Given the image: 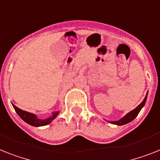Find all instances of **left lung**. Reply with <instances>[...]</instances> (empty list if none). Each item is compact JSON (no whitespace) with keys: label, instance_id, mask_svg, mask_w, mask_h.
Returning a JSON list of instances; mask_svg holds the SVG:
<instances>
[{"label":"left lung","instance_id":"8db88e82","mask_svg":"<svg viewBox=\"0 0 160 160\" xmlns=\"http://www.w3.org/2000/svg\"><path fill=\"white\" fill-rule=\"evenodd\" d=\"M146 98H147V94L145 97L144 100L142 101V102L141 103L138 107H137L135 109L132 110V111H130L129 113L127 114L125 116H123L122 119H120L119 120H118V121H112L111 122V123H114V124H117V125H123V124H126V123H129V122H131L132 120H133V119L138 116V113L140 112V111L142 110V107H144L146 101Z\"/></svg>","mask_w":160,"mask_h":160}]
</instances>
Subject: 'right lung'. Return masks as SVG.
Returning <instances> with one entry per match:
<instances>
[{
  "mask_svg": "<svg viewBox=\"0 0 160 160\" xmlns=\"http://www.w3.org/2000/svg\"><path fill=\"white\" fill-rule=\"evenodd\" d=\"M13 107H14V110H15V111L19 115L21 119H23L24 121L28 123V124H30L32 126H35V127H39V126H44L49 124V123H51V121L53 119H54L56 118V116L58 114V112H54V113H53V115L48 118V119H37V116L34 114L29 113L28 111H22V110L19 109L18 107H17L14 105H13Z\"/></svg>",
  "mask_w": 160,
  "mask_h": 160,
  "instance_id": "right-lung-1",
  "label": "right lung"
}]
</instances>
